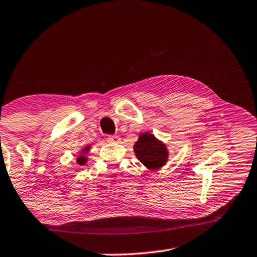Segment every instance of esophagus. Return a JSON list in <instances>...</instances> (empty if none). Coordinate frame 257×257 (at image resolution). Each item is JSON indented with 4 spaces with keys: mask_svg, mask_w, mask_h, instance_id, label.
Here are the masks:
<instances>
[{
    "mask_svg": "<svg viewBox=\"0 0 257 257\" xmlns=\"http://www.w3.org/2000/svg\"><path fill=\"white\" fill-rule=\"evenodd\" d=\"M106 141H108L109 143H114V144H118L120 143V137L116 136V135H113V136H109L108 138H106Z\"/></svg>",
    "mask_w": 257,
    "mask_h": 257,
    "instance_id": "34e87169",
    "label": "esophagus"
}]
</instances>
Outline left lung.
<instances>
[{
  "instance_id": "obj_1",
  "label": "left lung",
  "mask_w": 257,
  "mask_h": 257,
  "mask_svg": "<svg viewBox=\"0 0 257 257\" xmlns=\"http://www.w3.org/2000/svg\"><path fill=\"white\" fill-rule=\"evenodd\" d=\"M134 152L139 162L149 170L156 171L165 165L169 158V151L166 145L152 135L144 133L134 145Z\"/></svg>"
}]
</instances>
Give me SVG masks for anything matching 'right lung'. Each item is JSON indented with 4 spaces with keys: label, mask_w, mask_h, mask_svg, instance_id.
I'll return each mask as SVG.
<instances>
[{
    "label": "right lung",
    "mask_w": 257,
    "mask_h": 257,
    "mask_svg": "<svg viewBox=\"0 0 257 257\" xmlns=\"http://www.w3.org/2000/svg\"><path fill=\"white\" fill-rule=\"evenodd\" d=\"M90 148H91V146H86V147L83 148V151L81 152L80 156H78V157L76 158L77 164H80V165H84V164H85L86 161H87V158H86L85 155L87 154V152L90 151Z\"/></svg>",
    "instance_id": "obj_1"
}]
</instances>
